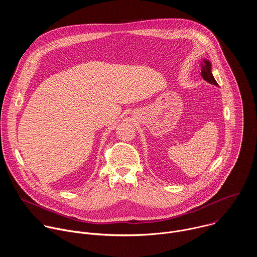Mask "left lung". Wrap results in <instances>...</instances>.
I'll return each mask as SVG.
<instances>
[{"label":"left lung","instance_id":"obj_1","mask_svg":"<svg viewBox=\"0 0 257 257\" xmlns=\"http://www.w3.org/2000/svg\"><path fill=\"white\" fill-rule=\"evenodd\" d=\"M201 76L202 78L207 81L210 84H214L217 85L214 77L212 76V73H211V64L209 61L207 60H203L201 62Z\"/></svg>","mask_w":257,"mask_h":257}]
</instances>
